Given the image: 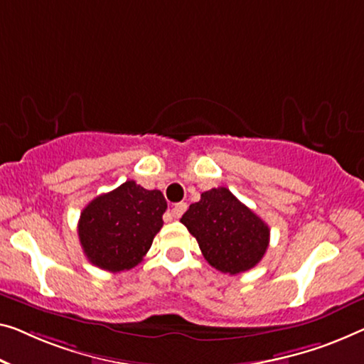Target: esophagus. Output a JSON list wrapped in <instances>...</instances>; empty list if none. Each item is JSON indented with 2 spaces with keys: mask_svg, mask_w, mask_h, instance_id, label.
I'll use <instances>...</instances> for the list:
<instances>
[{
  "mask_svg": "<svg viewBox=\"0 0 364 364\" xmlns=\"http://www.w3.org/2000/svg\"><path fill=\"white\" fill-rule=\"evenodd\" d=\"M188 209V204L186 203H178V204H175L173 205V209H171V214H173V217H181L183 215V213L184 210Z\"/></svg>",
  "mask_w": 364,
  "mask_h": 364,
  "instance_id": "1",
  "label": "esophagus"
}]
</instances>
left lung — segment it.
I'll return each instance as SVG.
<instances>
[{"mask_svg":"<svg viewBox=\"0 0 364 364\" xmlns=\"http://www.w3.org/2000/svg\"><path fill=\"white\" fill-rule=\"evenodd\" d=\"M181 222L208 263L222 273L238 274L257 267L269 245V227L227 188L200 194Z\"/></svg>","mask_w":364,"mask_h":364,"instance_id":"1","label":"left lung"}]
</instances>
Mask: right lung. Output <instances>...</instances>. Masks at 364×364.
I'll return each instance as SVG.
<instances>
[{"label":"right lung","mask_w":364,"mask_h":364,"mask_svg":"<svg viewBox=\"0 0 364 364\" xmlns=\"http://www.w3.org/2000/svg\"><path fill=\"white\" fill-rule=\"evenodd\" d=\"M165 210L161 191H149L132 180L95 198L78 220L88 262L111 273L137 267L164 227Z\"/></svg>","instance_id":"1"}]
</instances>
